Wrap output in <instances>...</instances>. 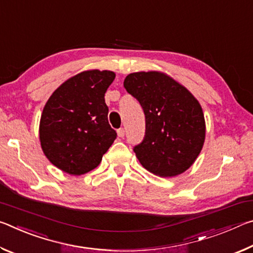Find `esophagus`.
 Segmentation results:
<instances>
[{
	"label": "esophagus",
	"mask_w": 253,
	"mask_h": 253,
	"mask_svg": "<svg viewBox=\"0 0 253 253\" xmlns=\"http://www.w3.org/2000/svg\"><path fill=\"white\" fill-rule=\"evenodd\" d=\"M117 135H118V137L123 138V137L125 136V129H124V128H119V129L117 130Z\"/></svg>",
	"instance_id": "1"
}]
</instances>
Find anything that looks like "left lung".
Masks as SVG:
<instances>
[{
	"instance_id": "left-lung-1",
	"label": "left lung",
	"mask_w": 253,
	"mask_h": 253,
	"mask_svg": "<svg viewBox=\"0 0 253 253\" xmlns=\"http://www.w3.org/2000/svg\"><path fill=\"white\" fill-rule=\"evenodd\" d=\"M124 87L139 101L145 114L144 140L134 147L143 168L162 177L185 172L205 140V119L198 99L161 71L128 75Z\"/></svg>"
}]
</instances>
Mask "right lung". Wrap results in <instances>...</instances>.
<instances>
[{
	"instance_id": "add662e5",
	"label": "right lung",
	"mask_w": 253,
	"mask_h": 253,
	"mask_svg": "<svg viewBox=\"0 0 253 253\" xmlns=\"http://www.w3.org/2000/svg\"><path fill=\"white\" fill-rule=\"evenodd\" d=\"M115 77L109 70L83 71L59 85L46 101L39 126L41 148L62 172H90L116 139L105 102Z\"/></svg>"
}]
</instances>
